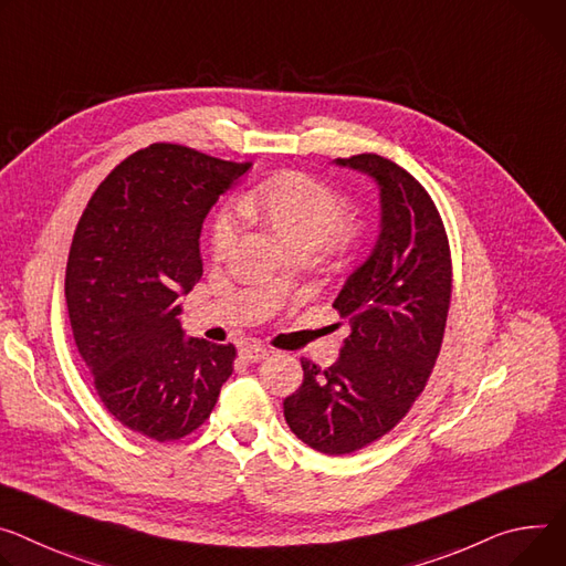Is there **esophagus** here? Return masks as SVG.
<instances>
[{
    "label": "esophagus",
    "instance_id": "1",
    "mask_svg": "<svg viewBox=\"0 0 566 566\" xmlns=\"http://www.w3.org/2000/svg\"><path fill=\"white\" fill-rule=\"evenodd\" d=\"M269 356V349L262 345H245L241 347V358H245L248 364H260Z\"/></svg>",
    "mask_w": 566,
    "mask_h": 566
}]
</instances>
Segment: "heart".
I'll return each instance as SVG.
<instances>
[{"label":"heart","mask_w":566,"mask_h":566,"mask_svg":"<svg viewBox=\"0 0 566 566\" xmlns=\"http://www.w3.org/2000/svg\"><path fill=\"white\" fill-rule=\"evenodd\" d=\"M241 212L266 226L286 250L306 248L316 252L325 243L340 241L347 234L345 200L325 182L289 171L264 182L248 193L241 202ZM237 217L232 212L219 214L212 230V248L226 254L237 239Z\"/></svg>","instance_id":"obj_1"}]
</instances>
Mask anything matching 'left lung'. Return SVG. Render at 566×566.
Instances as JSON below:
<instances>
[{
	"mask_svg": "<svg viewBox=\"0 0 566 566\" xmlns=\"http://www.w3.org/2000/svg\"><path fill=\"white\" fill-rule=\"evenodd\" d=\"M334 165L375 180L379 237L334 300L352 327L338 361L321 370L302 358L284 418L304 444L343 455L388 433L424 390L449 312L451 256L431 196L408 171L375 153Z\"/></svg>",
	"mask_w": 566,
	"mask_h": 566,
	"instance_id": "1",
	"label": "left lung"
}]
</instances>
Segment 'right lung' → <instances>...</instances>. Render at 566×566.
<instances>
[{
  "label": "right lung",
  "mask_w": 566,
  "mask_h": 566,
  "mask_svg": "<svg viewBox=\"0 0 566 566\" xmlns=\"http://www.w3.org/2000/svg\"><path fill=\"white\" fill-rule=\"evenodd\" d=\"M252 165L153 144L90 198L65 273L74 340L104 406L135 433L178 440L210 418L234 345L187 338L182 304L202 275L200 230Z\"/></svg>",
  "instance_id": "obj_1"
}]
</instances>
